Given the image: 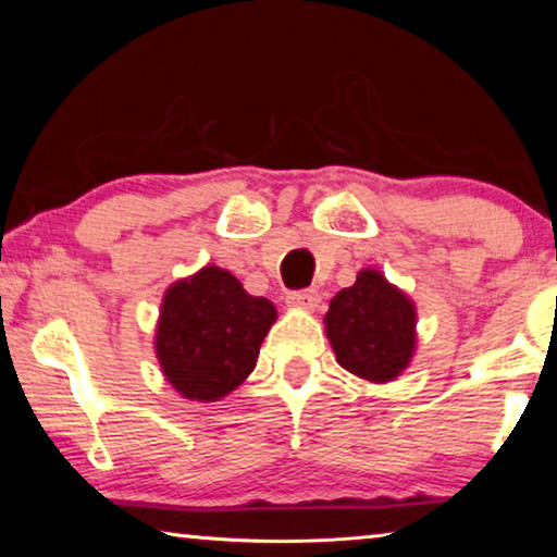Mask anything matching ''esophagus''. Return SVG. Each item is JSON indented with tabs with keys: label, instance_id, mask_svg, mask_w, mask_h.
Wrapping results in <instances>:
<instances>
[{
	"label": "esophagus",
	"instance_id": "1",
	"mask_svg": "<svg viewBox=\"0 0 557 557\" xmlns=\"http://www.w3.org/2000/svg\"><path fill=\"white\" fill-rule=\"evenodd\" d=\"M287 305L289 307H299V309H314L319 305V292L317 289H295V292H289Z\"/></svg>",
	"mask_w": 557,
	"mask_h": 557
}]
</instances>
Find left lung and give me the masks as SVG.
I'll return each mask as SVG.
<instances>
[{
  "label": "left lung",
  "mask_w": 557,
  "mask_h": 557,
  "mask_svg": "<svg viewBox=\"0 0 557 557\" xmlns=\"http://www.w3.org/2000/svg\"><path fill=\"white\" fill-rule=\"evenodd\" d=\"M326 336L338 363L366 381H393L414 348V307L381 272L363 270L329 301Z\"/></svg>",
  "instance_id": "8db88e82"
}]
</instances>
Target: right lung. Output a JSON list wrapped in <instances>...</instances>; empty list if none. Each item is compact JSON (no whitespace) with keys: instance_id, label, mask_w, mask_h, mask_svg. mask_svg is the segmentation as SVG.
<instances>
[{"instance_id":"add662e5","label":"right lung","mask_w":557,"mask_h":557,"mask_svg":"<svg viewBox=\"0 0 557 557\" xmlns=\"http://www.w3.org/2000/svg\"><path fill=\"white\" fill-rule=\"evenodd\" d=\"M265 297H250L231 272L203 268L166 292L157 356L169 383L191 400H219L256 369L275 322Z\"/></svg>"}]
</instances>
